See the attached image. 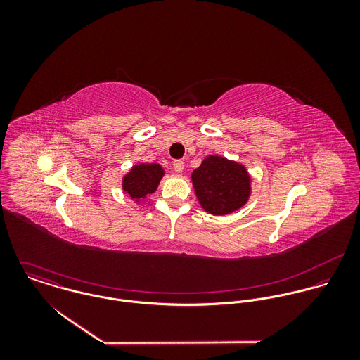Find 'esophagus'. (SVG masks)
<instances>
[{"label": "esophagus", "instance_id": "esophagus-1", "mask_svg": "<svg viewBox=\"0 0 360 360\" xmlns=\"http://www.w3.org/2000/svg\"><path fill=\"white\" fill-rule=\"evenodd\" d=\"M173 169H174V172L181 173L184 170V162L183 160H174L173 162Z\"/></svg>", "mask_w": 360, "mask_h": 360}]
</instances>
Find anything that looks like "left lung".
<instances>
[{"label":"left lung","mask_w":360,"mask_h":360,"mask_svg":"<svg viewBox=\"0 0 360 360\" xmlns=\"http://www.w3.org/2000/svg\"><path fill=\"white\" fill-rule=\"evenodd\" d=\"M204 210L223 216L245 205L251 195V176L244 165L219 155H209L191 174Z\"/></svg>","instance_id":"left-lung-1"}]
</instances>
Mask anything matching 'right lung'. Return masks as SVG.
<instances>
[{
	"label": "right lung",
	"instance_id": "obj_1",
	"mask_svg": "<svg viewBox=\"0 0 360 360\" xmlns=\"http://www.w3.org/2000/svg\"><path fill=\"white\" fill-rule=\"evenodd\" d=\"M163 176L165 170L159 163H139L134 165L123 177L122 188L131 197V200L139 202L148 194L156 191L158 184Z\"/></svg>",
	"mask_w": 360,
	"mask_h": 360
}]
</instances>
